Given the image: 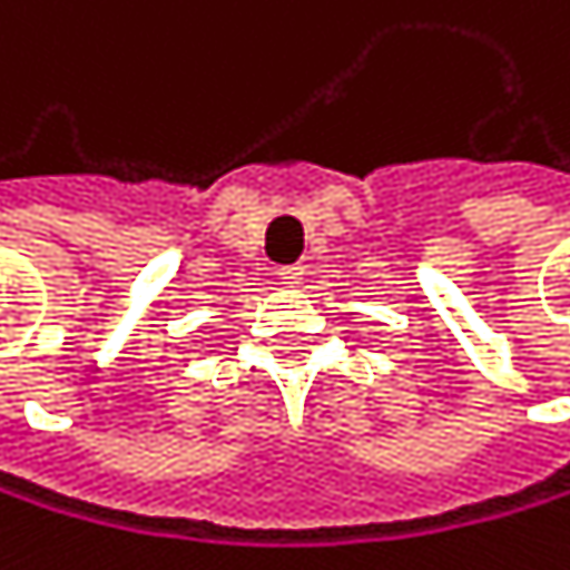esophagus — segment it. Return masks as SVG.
<instances>
[{"instance_id":"34e87169","label":"esophagus","mask_w":570,"mask_h":570,"mask_svg":"<svg viewBox=\"0 0 570 570\" xmlns=\"http://www.w3.org/2000/svg\"><path fill=\"white\" fill-rule=\"evenodd\" d=\"M276 279L283 283V287H297V283L304 279V266H279Z\"/></svg>"}]
</instances>
